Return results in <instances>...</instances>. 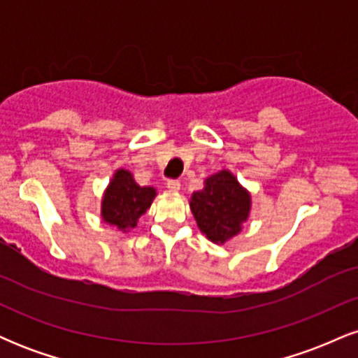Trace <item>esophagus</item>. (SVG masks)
Returning a JSON list of instances; mask_svg holds the SVG:
<instances>
[{"label": "esophagus", "mask_w": 358, "mask_h": 358, "mask_svg": "<svg viewBox=\"0 0 358 358\" xmlns=\"http://www.w3.org/2000/svg\"><path fill=\"white\" fill-rule=\"evenodd\" d=\"M166 187H168V190H171V192H178V190H180V187H182V183H180V180L171 178V180H168V182H166Z\"/></svg>", "instance_id": "obj_1"}]
</instances>
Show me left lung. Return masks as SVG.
Returning a JSON list of instances; mask_svg holds the SVG:
<instances>
[{
  "label": "left lung",
  "mask_w": 358,
  "mask_h": 358,
  "mask_svg": "<svg viewBox=\"0 0 358 358\" xmlns=\"http://www.w3.org/2000/svg\"><path fill=\"white\" fill-rule=\"evenodd\" d=\"M192 213L200 231L222 244L241 232L249 215L250 196L229 171L212 175L205 188L192 195Z\"/></svg>",
  "instance_id": "1"
}]
</instances>
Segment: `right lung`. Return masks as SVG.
<instances>
[{
	"instance_id": "1",
	"label": "right lung",
	"mask_w": 358,
	"mask_h": 358,
	"mask_svg": "<svg viewBox=\"0 0 358 358\" xmlns=\"http://www.w3.org/2000/svg\"><path fill=\"white\" fill-rule=\"evenodd\" d=\"M153 187H139L133 175L117 170L102 200V219L121 231L136 227L139 217L146 213L153 202Z\"/></svg>"
}]
</instances>
